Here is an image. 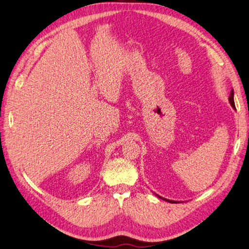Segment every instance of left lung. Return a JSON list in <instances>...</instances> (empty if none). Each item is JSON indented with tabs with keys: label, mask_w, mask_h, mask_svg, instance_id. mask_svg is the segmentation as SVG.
I'll list each match as a JSON object with an SVG mask.
<instances>
[{
	"label": "left lung",
	"mask_w": 249,
	"mask_h": 249,
	"mask_svg": "<svg viewBox=\"0 0 249 249\" xmlns=\"http://www.w3.org/2000/svg\"><path fill=\"white\" fill-rule=\"evenodd\" d=\"M233 95H234V93H233V89L230 91V96H229V103H230V105L232 106V108L233 109H235V106H234V100H233ZM157 195V194H156ZM159 198H161V199H163V200H165V201H169V203H172V204H176L177 201L176 200H171V199H166V198H164V197H161V196H159V195H157Z\"/></svg>",
	"instance_id": "obj_1"
}]
</instances>
